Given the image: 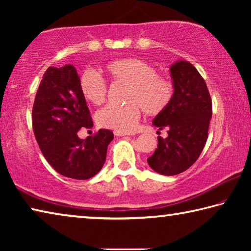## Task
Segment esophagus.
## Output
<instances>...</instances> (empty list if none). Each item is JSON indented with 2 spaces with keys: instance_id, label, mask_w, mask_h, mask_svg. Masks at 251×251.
Instances as JSON below:
<instances>
[{
  "instance_id": "34e87169",
  "label": "esophagus",
  "mask_w": 251,
  "mask_h": 251,
  "mask_svg": "<svg viewBox=\"0 0 251 251\" xmlns=\"http://www.w3.org/2000/svg\"><path fill=\"white\" fill-rule=\"evenodd\" d=\"M114 135L115 136H131L134 133H127V131H121V130H114Z\"/></svg>"
}]
</instances>
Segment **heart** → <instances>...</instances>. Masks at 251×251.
Returning <instances> with one entry per match:
<instances>
[{"mask_svg": "<svg viewBox=\"0 0 251 251\" xmlns=\"http://www.w3.org/2000/svg\"><path fill=\"white\" fill-rule=\"evenodd\" d=\"M106 73L117 83L128 85L126 105H107L96 115L97 124L104 128L133 130L142 110L147 115H158L172 103L174 83L158 74L155 66L139 58H120L105 65ZM79 91L88 103L101 105L107 99L108 86L96 71H84L79 77Z\"/></svg>", "mask_w": 251, "mask_h": 251, "instance_id": "heart-1", "label": "heart"}]
</instances>
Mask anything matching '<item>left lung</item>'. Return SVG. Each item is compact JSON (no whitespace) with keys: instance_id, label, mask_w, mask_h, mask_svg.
<instances>
[{"instance_id":"1","label":"left lung","mask_w":251,"mask_h":251,"mask_svg":"<svg viewBox=\"0 0 251 251\" xmlns=\"http://www.w3.org/2000/svg\"><path fill=\"white\" fill-rule=\"evenodd\" d=\"M175 87L172 103L152 124L167 129L158 136L157 148L147 163L156 173L174 176L188 169L205 147L212 115L211 99L202 76L193 64L179 61L171 66Z\"/></svg>"}]
</instances>
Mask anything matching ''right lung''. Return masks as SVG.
<instances>
[{
  "instance_id": "obj_1",
  "label": "right lung",
  "mask_w": 251,
  "mask_h": 251,
  "mask_svg": "<svg viewBox=\"0 0 251 251\" xmlns=\"http://www.w3.org/2000/svg\"><path fill=\"white\" fill-rule=\"evenodd\" d=\"M78 83L73 65L49 67L36 92L32 121L36 142L50 166L63 176L84 180L103 167L114 134L100 129L86 139L78 137L82 127H93Z\"/></svg>"
}]
</instances>
